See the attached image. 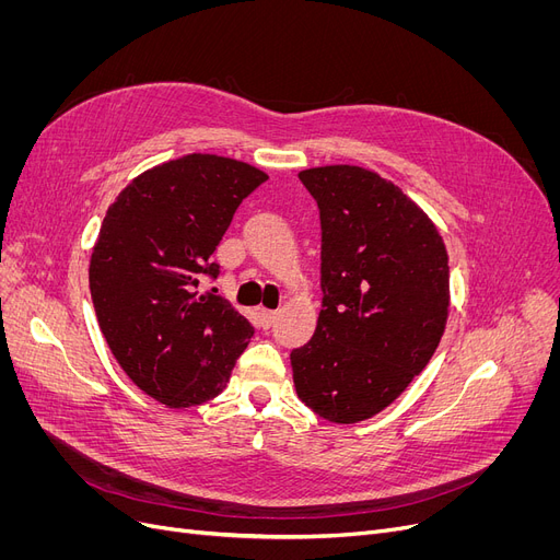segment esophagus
<instances>
[{"label": "esophagus", "mask_w": 560, "mask_h": 560, "mask_svg": "<svg viewBox=\"0 0 560 560\" xmlns=\"http://www.w3.org/2000/svg\"><path fill=\"white\" fill-rule=\"evenodd\" d=\"M258 319H260L262 329H270V327H272V322L277 319V311H270V308H258Z\"/></svg>", "instance_id": "1"}]
</instances>
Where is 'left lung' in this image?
<instances>
[{
    "label": "left lung",
    "mask_w": 560,
    "mask_h": 560,
    "mask_svg": "<svg viewBox=\"0 0 560 560\" xmlns=\"http://www.w3.org/2000/svg\"><path fill=\"white\" fill-rule=\"evenodd\" d=\"M322 222V311L290 354L298 397L329 422L390 406L431 361L450 315L443 235L399 186L359 165L300 172Z\"/></svg>",
    "instance_id": "left-lung-1"
}]
</instances>
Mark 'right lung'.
Wrapping results in <instances>:
<instances>
[{
  "mask_svg": "<svg viewBox=\"0 0 560 560\" xmlns=\"http://www.w3.org/2000/svg\"><path fill=\"white\" fill-rule=\"evenodd\" d=\"M262 170L188 154L138 174L115 197L93 247L91 295L113 357L133 384L167 408L218 397L252 325L226 300L199 295L201 275Z\"/></svg>",
  "mask_w": 560,
  "mask_h": 560,
  "instance_id": "right-lung-1",
  "label": "right lung"
}]
</instances>
